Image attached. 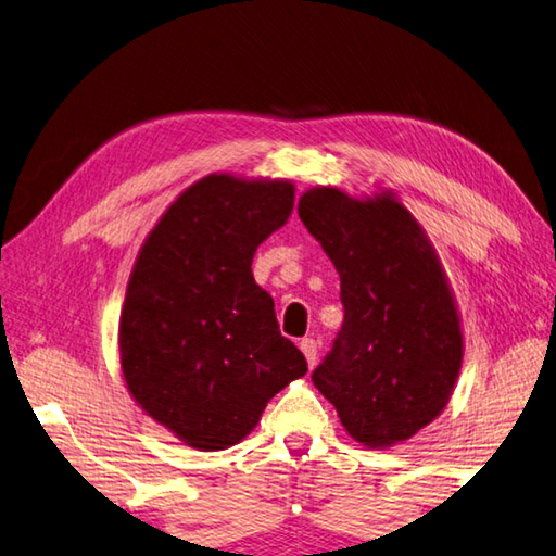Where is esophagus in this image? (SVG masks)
I'll list each match as a JSON object with an SVG mask.
<instances>
[{
    "instance_id": "1",
    "label": "esophagus",
    "mask_w": 556,
    "mask_h": 556,
    "mask_svg": "<svg viewBox=\"0 0 556 556\" xmlns=\"http://www.w3.org/2000/svg\"><path fill=\"white\" fill-rule=\"evenodd\" d=\"M299 348H301V353H304V357H306L308 368H314V365H316V357H318V345H316L314 338H301Z\"/></svg>"
}]
</instances>
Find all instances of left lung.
Here are the masks:
<instances>
[{
    "label": "left lung",
    "mask_w": 556,
    "mask_h": 556,
    "mask_svg": "<svg viewBox=\"0 0 556 556\" xmlns=\"http://www.w3.org/2000/svg\"><path fill=\"white\" fill-rule=\"evenodd\" d=\"M299 218L341 275L345 318L314 370L357 444L390 448L431 425L464 363L460 314L444 265L394 191L365 199L314 186Z\"/></svg>",
    "instance_id": "obj_1"
}]
</instances>
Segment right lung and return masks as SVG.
Instances as JSON below:
<instances>
[{
  "label": "right lung",
  "mask_w": 556,
  "mask_h": 556,
  "mask_svg": "<svg viewBox=\"0 0 556 556\" xmlns=\"http://www.w3.org/2000/svg\"><path fill=\"white\" fill-rule=\"evenodd\" d=\"M287 178L208 174L178 193L139 250L119 314V368L147 417L186 446L223 451L306 375L252 277L255 250L289 220Z\"/></svg>",
  "instance_id": "1"
}]
</instances>
